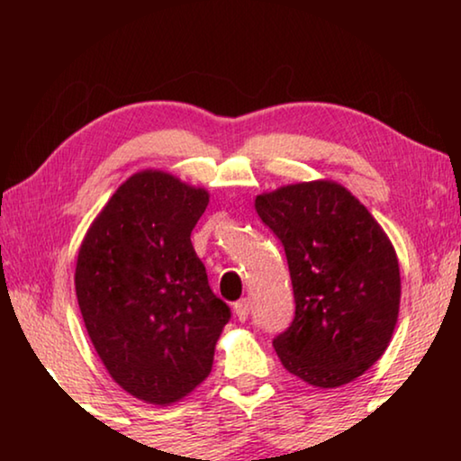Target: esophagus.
<instances>
[{
  "mask_svg": "<svg viewBox=\"0 0 461 461\" xmlns=\"http://www.w3.org/2000/svg\"><path fill=\"white\" fill-rule=\"evenodd\" d=\"M249 309H252V303H249V299H240L236 305H233V313H236L240 321H246L249 315Z\"/></svg>",
  "mask_w": 461,
  "mask_h": 461,
  "instance_id": "obj_1",
  "label": "esophagus"
}]
</instances>
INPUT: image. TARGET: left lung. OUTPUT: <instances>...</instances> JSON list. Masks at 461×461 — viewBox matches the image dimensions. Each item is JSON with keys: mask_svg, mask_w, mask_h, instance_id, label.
<instances>
[{"mask_svg": "<svg viewBox=\"0 0 461 461\" xmlns=\"http://www.w3.org/2000/svg\"><path fill=\"white\" fill-rule=\"evenodd\" d=\"M285 248L294 317L272 339L307 384H348L384 354L401 303L396 252L378 221L338 183L288 185L256 197Z\"/></svg>", "mask_w": 461, "mask_h": 461, "instance_id": "obj_1", "label": "left lung"}]
</instances>
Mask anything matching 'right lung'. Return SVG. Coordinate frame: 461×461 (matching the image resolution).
I'll use <instances>...</instances> for the list:
<instances>
[{"label":"right lung","instance_id":"obj_1","mask_svg":"<svg viewBox=\"0 0 461 461\" xmlns=\"http://www.w3.org/2000/svg\"><path fill=\"white\" fill-rule=\"evenodd\" d=\"M209 194L160 170L130 176L87 231L75 288L112 378L136 399L170 404L209 376L231 319L194 254Z\"/></svg>","mask_w":461,"mask_h":461}]
</instances>
